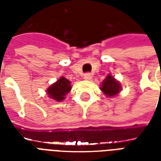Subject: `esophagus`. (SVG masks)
Here are the masks:
<instances>
[{"label": "esophagus", "mask_w": 161, "mask_h": 161, "mask_svg": "<svg viewBox=\"0 0 161 161\" xmlns=\"http://www.w3.org/2000/svg\"><path fill=\"white\" fill-rule=\"evenodd\" d=\"M84 77L85 80H91V78H92V75H91V73H90V72H86V73L84 75Z\"/></svg>", "instance_id": "1"}]
</instances>
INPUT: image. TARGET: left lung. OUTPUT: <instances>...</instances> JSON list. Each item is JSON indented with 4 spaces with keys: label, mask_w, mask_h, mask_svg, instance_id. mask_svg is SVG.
<instances>
[{
    "label": "left lung",
    "mask_w": 161,
    "mask_h": 161,
    "mask_svg": "<svg viewBox=\"0 0 161 161\" xmlns=\"http://www.w3.org/2000/svg\"><path fill=\"white\" fill-rule=\"evenodd\" d=\"M102 91L108 97H114L118 94L121 90V86L118 82H116L115 78L110 75L107 76L104 81L103 82L101 87Z\"/></svg>",
    "instance_id": "obj_1"
}]
</instances>
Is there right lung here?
I'll return each mask as SVG.
<instances>
[{"instance_id":"obj_1","label":"right lung","mask_w":161,"mask_h":161,"mask_svg":"<svg viewBox=\"0 0 161 161\" xmlns=\"http://www.w3.org/2000/svg\"><path fill=\"white\" fill-rule=\"evenodd\" d=\"M70 89L71 86L70 81L62 77L55 84H53L47 89V94L49 95L50 97L56 101H63L64 97L70 91Z\"/></svg>"}]
</instances>
